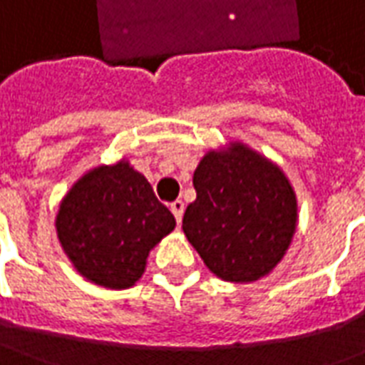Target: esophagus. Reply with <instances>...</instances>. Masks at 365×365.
Listing matches in <instances>:
<instances>
[{
	"label": "esophagus",
	"mask_w": 365,
	"mask_h": 365,
	"mask_svg": "<svg viewBox=\"0 0 365 365\" xmlns=\"http://www.w3.org/2000/svg\"><path fill=\"white\" fill-rule=\"evenodd\" d=\"M170 209H172V213H174L175 221L182 222V217H183V209H185V203H183L182 199H178V201H174L172 205H170Z\"/></svg>",
	"instance_id": "esophagus-1"
}]
</instances>
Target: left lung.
<instances>
[{
  "instance_id": "8db88e82",
  "label": "left lung",
  "mask_w": 365,
  "mask_h": 365,
  "mask_svg": "<svg viewBox=\"0 0 365 365\" xmlns=\"http://www.w3.org/2000/svg\"><path fill=\"white\" fill-rule=\"evenodd\" d=\"M183 235L217 277L252 283L274 272L297 230V195L275 162L242 140L211 148L193 172Z\"/></svg>"
}]
</instances>
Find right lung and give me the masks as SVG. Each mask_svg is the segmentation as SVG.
I'll use <instances>...</instances> for the list:
<instances>
[{"instance_id": "1", "label": "right lung", "mask_w": 365, "mask_h": 365, "mask_svg": "<svg viewBox=\"0 0 365 365\" xmlns=\"http://www.w3.org/2000/svg\"><path fill=\"white\" fill-rule=\"evenodd\" d=\"M54 227L78 274L107 289H128L140 282L152 248L175 229V219L148 180L120 158L72 183Z\"/></svg>"}]
</instances>
